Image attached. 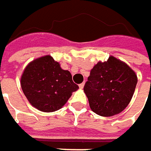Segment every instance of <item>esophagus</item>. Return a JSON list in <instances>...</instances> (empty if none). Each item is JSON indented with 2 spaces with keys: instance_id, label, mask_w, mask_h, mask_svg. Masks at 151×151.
<instances>
[{
  "instance_id": "34e87169",
  "label": "esophagus",
  "mask_w": 151,
  "mask_h": 151,
  "mask_svg": "<svg viewBox=\"0 0 151 151\" xmlns=\"http://www.w3.org/2000/svg\"><path fill=\"white\" fill-rule=\"evenodd\" d=\"M84 85H85V82H82V83H81V84L79 85V88H80L81 89H82V88H84Z\"/></svg>"
}]
</instances>
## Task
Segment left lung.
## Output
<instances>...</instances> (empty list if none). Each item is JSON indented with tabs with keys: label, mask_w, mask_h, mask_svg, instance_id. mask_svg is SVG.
<instances>
[{
	"label": "left lung",
	"mask_w": 151,
	"mask_h": 151,
	"mask_svg": "<svg viewBox=\"0 0 151 151\" xmlns=\"http://www.w3.org/2000/svg\"><path fill=\"white\" fill-rule=\"evenodd\" d=\"M137 82L135 71L113 56L98 62L84 86L91 110L103 117L119 114L129 105Z\"/></svg>",
	"instance_id": "obj_1"
}]
</instances>
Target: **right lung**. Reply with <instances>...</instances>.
<instances>
[{
	"label": "right lung",
	"instance_id": "1",
	"mask_svg": "<svg viewBox=\"0 0 151 151\" xmlns=\"http://www.w3.org/2000/svg\"><path fill=\"white\" fill-rule=\"evenodd\" d=\"M22 91L30 104L38 110L51 113L62 108L79 87L72 81L69 70L46 55L32 60L20 77Z\"/></svg>",
	"mask_w": 151,
	"mask_h": 151
}]
</instances>
